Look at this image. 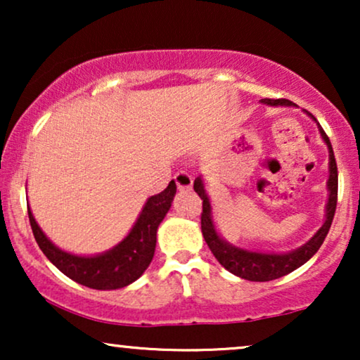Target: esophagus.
<instances>
[{
  "instance_id": "1",
  "label": "esophagus",
  "mask_w": 360,
  "mask_h": 360,
  "mask_svg": "<svg viewBox=\"0 0 360 360\" xmlns=\"http://www.w3.org/2000/svg\"><path fill=\"white\" fill-rule=\"evenodd\" d=\"M174 179L180 191H188L191 190V186H193V179H191V175L186 174V172H179Z\"/></svg>"
}]
</instances>
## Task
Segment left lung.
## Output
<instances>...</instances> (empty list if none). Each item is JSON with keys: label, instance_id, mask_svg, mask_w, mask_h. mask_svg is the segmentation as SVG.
I'll list each match as a JSON object with an SVG mask.
<instances>
[{"label": "left lung", "instance_id": "left-lung-1", "mask_svg": "<svg viewBox=\"0 0 360 360\" xmlns=\"http://www.w3.org/2000/svg\"><path fill=\"white\" fill-rule=\"evenodd\" d=\"M260 103L267 106H297L295 103L288 100H269L264 98ZM311 120L316 122L321 139L328 147L329 162H328V181H326V190H328V201L324 206V221L316 233L309 238L307 243L300 248L288 250V252H262V250H252L239 248L229 240H226L223 236L219 234L218 226L214 223L213 216V206H211V200L208 191H206V185L203 180V175L196 176L193 190L198 193V196L203 200V213H201V233L208 244V248L218 262L223 265L226 270H229L231 274L236 277H240L244 280H250V282H269V280H275L283 277L298 267H302L303 264H307L314 254L318 252V249L321 248L324 238H326L329 228H331L334 211H336L338 203V167L336 159H334V152L329 142L326 132L323 131V127L319 126L316 117L309 115L308 111H304Z\"/></svg>", "mask_w": 360, "mask_h": 360}]
</instances>
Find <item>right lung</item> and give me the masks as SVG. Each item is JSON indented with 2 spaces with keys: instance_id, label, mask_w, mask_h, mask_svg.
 Wrapping results in <instances>:
<instances>
[{
  "instance_id": "right-lung-1",
  "label": "right lung",
  "mask_w": 360,
  "mask_h": 360,
  "mask_svg": "<svg viewBox=\"0 0 360 360\" xmlns=\"http://www.w3.org/2000/svg\"><path fill=\"white\" fill-rule=\"evenodd\" d=\"M175 193L176 185L172 180L164 191L147 198L129 233L100 254L80 255L60 249L47 238L27 206L29 223L44 255L73 282L95 290L124 288L136 282L152 262L157 229L169 213Z\"/></svg>"
}]
</instances>
